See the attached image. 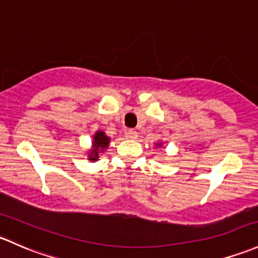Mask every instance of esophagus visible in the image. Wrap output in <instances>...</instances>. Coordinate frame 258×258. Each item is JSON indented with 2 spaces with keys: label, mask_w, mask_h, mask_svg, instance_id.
Returning a JSON list of instances; mask_svg holds the SVG:
<instances>
[{
  "label": "esophagus",
  "mask_w": 258,
  "mask_h": 258,
  "mask_svg": "<svg viewBox=\"0 0 258 258\" xmlns=\"http://www.w3.org/2000/svg\"><path fill=\"white\" fill-rule=\"evenodd\" d=\"M127 137L131 138V140H136L138 137V132L135 131V130H128V131H127Z\"/></svg>",
  "instance_id": "esophagus-1"
}]
</instances>
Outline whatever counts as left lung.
Segmentation results:
<instances>
[{
    "label": "left lung",
    "instance_id": "obj_1",
    "mask_svg": "<svg viewBox=\"0 0 258 258\" xmlns=\"http://www.w3.org/2000/svg\"><path fill=\"white\" fill-rule=\"evenodd\" d=\"M162 146H163V142H157V143H156V147H159V148H161Z\"/></svg>",
    "mask_w": 258,
    "mask_h": 258
}]
</instances>
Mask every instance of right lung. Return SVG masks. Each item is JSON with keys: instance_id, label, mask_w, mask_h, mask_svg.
<instances>
[{"instance_id": "add662e5", "label": "right lung", "mask_w": 258, "mask_h": 258, "mask_svg": "<svg viewBox=\"0 0 258 258\" xmlns=\"http://www.w3.org/2000/svg\"><path fill=\"white\" fill-rule=\"evenodd\" d=\"M111 138L105 134L104 131L99 130L94 134L93 142H91V148L88 151V159L90 162L99 161L100 154L104 153L107 150L108 145H110Z\"/></svg>"}]
</instances>
